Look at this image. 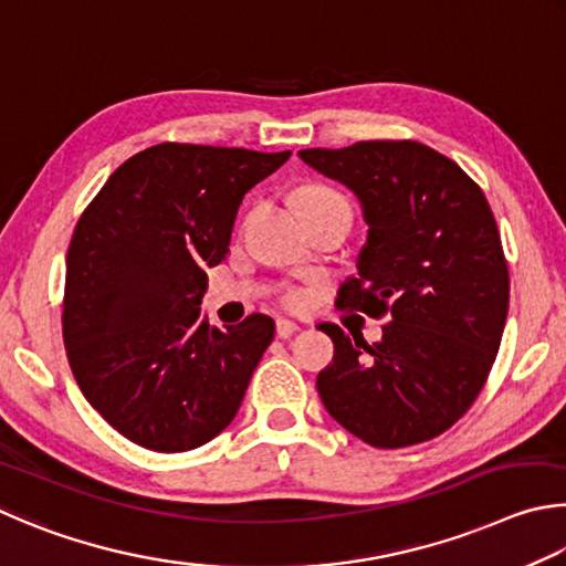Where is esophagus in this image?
Returning a JSON list of instances; mask_svg holds the SVG:
<instances>
[{
    "label": "esophagus",
    "instance_id": "34e87169",
    "mask_svg": "<svg viewBox=\"0 0 566 566\" xmlns=\"http://www.w3.org/2000/svg\"><path fill=\"white\" fill-rule=\"evenodd\" d=\"M301 328H298V323H293V321H289V318H277L275 321V333H277V338H283V340H289V338H293L295 333H298Z\"/></svg>",
    "mask_w": 566,
    "mask_h": 566
}]
</instances>
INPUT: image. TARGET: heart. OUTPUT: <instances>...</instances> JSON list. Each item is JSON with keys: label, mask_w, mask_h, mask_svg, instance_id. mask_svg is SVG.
Wrapping results in <instances>:
<instances>
[{"label": "heart", "mask_w": 566, "mask_h": 566, "mask_svg": "<svg viewBox=\"0 0 566 566\" xmlns=\"http://www.w3.org/2000/svg\"><path fill=\"white\" fill-rule=\"evenodd\" d=\"M295 201H298V208H301V206L338 203V201H345V198L338 191H333V188H328V186H303L298 196H295ZM283 303L291 305V308H301V305L305 303V293L303 291H285Z\"/></svg>", "instance_id": "b5f03b06"}]
</instances>
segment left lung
I'll use <instances>...</instances> for the list:
<instances>
[{
    "label": "left lung",
    "instance_id": "obj_1",
    "mask_svg": "<svg viewBox=\"0 0 566 566\" xmlns=\"http://www.w3.org/2000/svg\"><path fill=\"white\" fill-rule=\"evenodd\" d=\"M298 156L348 186L368 223L358 275L343 283L338 305L388 321L373 345L318 325L335 345L315 382L325 410L380 450L438 438L478 400L507 321L510 271L488 198L418 142Z\"/></svg>",
    "mask_w": 566,
    "mask_h": 566
}]
</instances>
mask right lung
Instances as JSON below:
<instances>
[{"instance_id": "right-lung-1", "label": "right lung", "mask_w": 566, "mask_h": 566, "mask_svg": "<svg viewBox=\"0 0 566 566\" xmlns=\"http://www.w3.org/2000/svg\"><path fill=\"white\" fill-rule=\"evenodd\" d=\"M291 151L158 144L108 176L66 253L62 331L92 408L154 452L201 448L235 418L275 323L201 321L206 268L228 253L243 196Z\"/></svg>"}]
</instances>
